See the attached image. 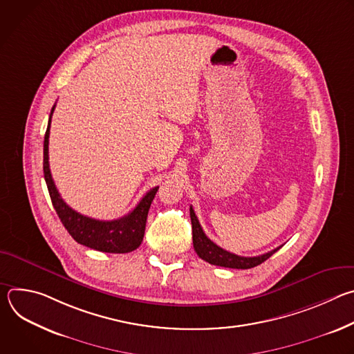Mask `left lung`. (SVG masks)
<instances>
[{
	"instance_id": "obj_1",
	"label": "left lung",
	"mask_w": 354,
	"mask_h": 354,
	"mask_svg": "<svg viewBox=\"0 0 354 354\" xmlns=\"http://www.w3.org/2000/svg\"><path fill=\"white\" fill-rule=\"evenodd\" d=\"M190 220H192V234H193V248L196 250V254L198 258L203 261L209 262L210 265L221 266V268H231V269H250L255 268L261 263H263L266 259H269L274 252H277L281 246L268 252V254L254 257V258H246V257H239L235 254H231V252L220 248L216 245L207 235L205 234L203 228H201L193 207L190 206Z\"/></svg>"
}]
</instances>
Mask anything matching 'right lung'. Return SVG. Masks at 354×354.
Returning a JSON list of instances; mask_svg holds the SVG:
<instances>
[{"mask_svg": "<svg viewBox=\"0 0 354 354\" xmlns=\"http://www.w3.org/2000/svg\"><path fill=\"white\" fill-rule=\"evenodd\" d=\"M56 105L52 108L48 116L47 130L44 134V144H43V172L44 180L52 198L53 207L62 220L63 225L68 231V234L81 245H85L91 249L99 252H108V254H127L137 249L144 238L147 216L151 203L156 197L158 190L153 187L145 196L140 200V203L136 206L133 212L127 216L112 220V221H102L95 220L86 216H82L67 206L66 201L62 198L52 174H50L48 167V136H50V123H52V116L55 112Z\"/></svg>", "mask_w": 354, "mask_h": 354, "instance_id": "right-lung-1", "label": "right lung"}]
</instances>
